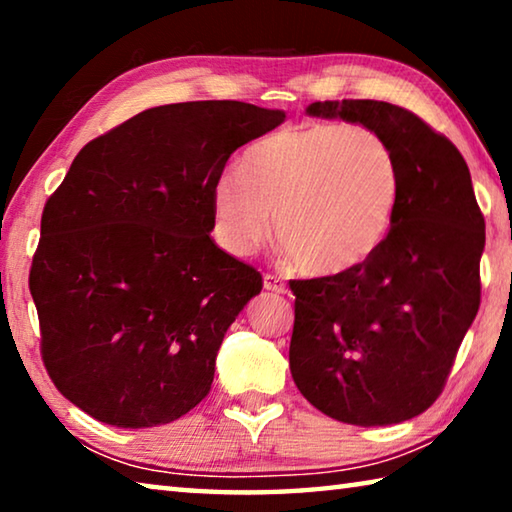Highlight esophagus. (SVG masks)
Instances as JSON below:
<instances>
[{
  "label": "esophagus",
  "instance_id": "esophagus-1",
  "mask_svg": "<svg viewBox=\"0 0 512 512\" xmlns=\"http://www.w3.org/2000/svg\"><path fill=\"white\" fill-rule=\"evenodd\" d=\"M264 289L266 291H273V293H287V284H284L282 277L266 273L264 275Z\"/></svg>",
  "mask_w": 512,
  "mask_h": 512
}]
</instances>
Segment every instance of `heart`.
Returning a JSON list of instances; mask_svg holds the SVG:
<instances>
[{
  "instance_id": "b5f03b06",
  "label": "heart",
  "mask_w": 512,
  "mask_h": 512,
  "mask_svg": "<svg viewBox=\"0 0 512 512\" xmlns=\"http://www.w3.org/2000/svg\"><path fill=\"white\" fill-rule=\"evenodd\" d=\"M402 203L400 160L366 126L302 124L257 140L244 176L225 171L212 189L214 230L246 257L273 232L316 277L350 273L379 253Z\"/></svg>"
}]
</instances>
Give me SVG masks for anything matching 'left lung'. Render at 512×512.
Wrapping results in <instances>:
<instances>
[{"instance_id": "1", "label": "left lung", "mask_w": 512, "mask_h": 512, "mask_svg": "<svg viewBox=\"0 0 512 512\" xmlns=\"http://www.w3.org/2000/svg\"><path fill=\"white\" fill-rule=\"evenodd\" d=\"M386 137L402 203L386 244L350 273L293 280L291 377L307 402L357 427L411 420L443 393L481 302L485 221L470 169L445 135L386 101H316Z\"/></svg>"}]
</instances>
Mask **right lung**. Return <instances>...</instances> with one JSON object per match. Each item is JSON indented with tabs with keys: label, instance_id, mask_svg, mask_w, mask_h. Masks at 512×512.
I'll return each instance as SVG.
<instances>
[{
	"label": "right lung",
	"instance_id": "add662e5",
	"mask_svg": "<svg viewBox=\"0 0 512 512\" xmlns=\"http://www.w3.org/2000/svg\"><path fill=\"white\" fill-rule=\"evenodd\" d=\"M282 110L187 101L83 146L49 196L29 289L51 381L121 429L178 420L210 393L216 352L262 275L214 244L212 189Z\"/></svg>",
	"mask_w": 512,
	"mask_h": 512
}]
</instances>
